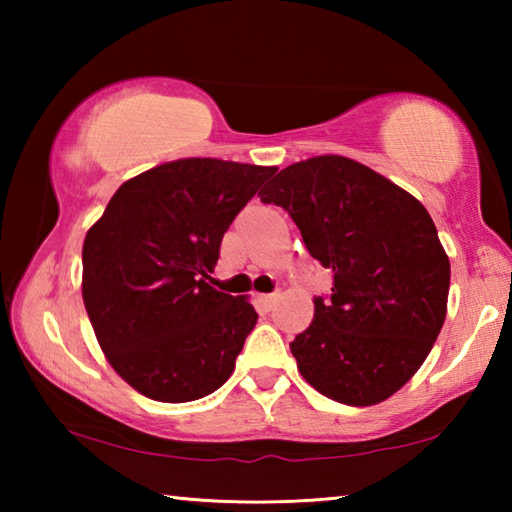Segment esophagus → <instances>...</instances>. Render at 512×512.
<instances>
[{
    "instance_id": "34e87169",
    "label": "esophagus",
    "mask_w": 512,
    "mask_h": 512,
    "mask_svg": "<svg viewBox=\"0 0 512 512\" xmlns=\"http://www.w3.org/2000/svg\"><path fill=\"white\" fill-rule=\"evenodd\" d=\"M257 300H259V305H262V307L268 311V309H273L277 296H275V293H271V296H259Z\"/></svg>"
}]
</instances>
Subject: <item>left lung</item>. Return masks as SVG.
<instances>
[{
    "label": "left lung",
    "mask_w": 512,
    "mask_h": 512,
    "mask_svg": "<svg viewBox=\"0 0 512 512\" xmlns=\"http://www.w3.org/2000/svg\"><path fill=\"white\" fill-rule=\"evenodd\" d=\"M284 207L334 275L291 343L300 375L348 406L388 400L420 370L447 316L449 257L418 198L343 155L289 164L259 192Z\"/></svg>",
    "instance_id": "8db88e82"
}]
</instances>
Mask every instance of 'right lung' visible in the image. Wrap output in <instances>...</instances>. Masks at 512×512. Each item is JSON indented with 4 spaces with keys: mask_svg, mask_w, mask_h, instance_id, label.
<instances>
[{
    "mask_svg": "<svg viewBox=\"0 0 512 512\" xmlns=\"http://www.w3.org/2000/svg\"><path fill=\"white\" fill-rule=\"evenodd\" d=\"M277 167L164 162L121 185L83 241V302L112 370L155 402L221 388L253 332L248 296L216 291L225 230Z\"/></svg>",
    "mask_w": 512,
    "mask_h": 512,
    "instance_id": "add662e5",
    "label": "right lung"
}]
</instances>
